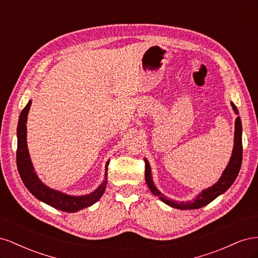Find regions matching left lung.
Returning <instances> with one entry per match:
<instances>
[{
    "label": "left lung",
    "instance_id": "obj_1",
    "mask_svg": "<svg viewBox=\"0 0 258 258\" xmlns=\"http://www.w3.org/2000/svg\"><path fill=\"white\" fill-rule=\"evenodd\" d=\"M231 106L233 108V111L238 114L237 106L233 103H231ZM241 163H242V124H241L240 117L238 116L235 123V145H233L232 155H231L228 166L226 167L221 178L218 179V182L215 183L213 186H211L209 188L205 189L200 195H198L196 199L192 201L177 202V201L166 198L155 187L152 179V175H151V168L146 159H145V181L148 188L151 189V191L155 195V196L159 197L160 200L165 202V204H167L168 206L176 208V209H182V210L199 209L209 205L211 201H213L216 197H218L220 195H222L229 188V187L232 185V183L236 181V178L239 174Z\"/></svg>",
    "mask_w": 258,
    "mask_h": 258
}]
</instances>
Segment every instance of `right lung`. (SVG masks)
<instances>
[{
    "instance_id": "obj_1",
    "label": "right lung",
    "mask_w": 258,
    "mask_h": 258,
    "mask_svg": "<svg viewBox=\"0 0 258 258\" xmlns=\"http://www.w3.org/2000/svg\"><path fill=\"white\" fill-rule=\"evenodd\" d=\"M31 106V101H29L28 104L25 108L21 111L18 121V128H17V153H16V159H17V168L19 175L22 179L23 184L28 188V190L36 197L38 200H41L45 204L49 205L50 207L58 209L64 212H77L79 210L84 208H88L102 197L104 194L105 187L107 184V166L106 165V172L104 174V181L101 184L98 188L86 196H69L61 191L54 190L49 188L46 185H44L40 178L37 177L36 173L34 172V169L32 166V162L30 160L29 152L27 148V118L28 113Z\"/></svg>"
}]
</instances>
